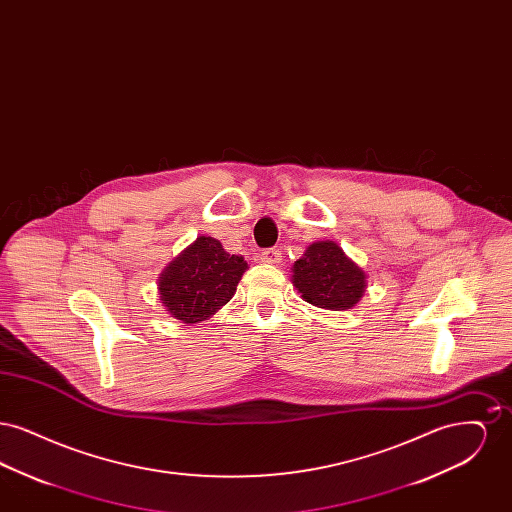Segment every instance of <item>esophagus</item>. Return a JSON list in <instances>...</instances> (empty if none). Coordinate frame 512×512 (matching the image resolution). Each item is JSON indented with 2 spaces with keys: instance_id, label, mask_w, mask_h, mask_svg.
Segmentation results:
<instances>
[{
  "instance_id": "1",
  "label": "esophagus",
  "mask_w": 512,
  "mask_h": 512,
  "mask_svg": "<svg viewBox=\"0 0 512 512\" xmlns=\"http://www.w3.org/2000/svg\"><path fill=\"white\" fill-rule=\"evenodd\" d=\"M280 251L278 249H263L261 251V261L263 263H270V265H274V263H280Z\"/></svg>"
}]
</instances>
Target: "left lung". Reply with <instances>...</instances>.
Listing matches in <instances>:
<instances>
[{
	"instance_id": "left-lung-1",
	"label": "left lung",
	"mask_w": 512,
	"mask_h": 512,
	"mask_svg": "<svg viewBox=\"0 0 512 512\" xmlns=\"http://www.w3.org/2000/svg\"><path fill=\"white\" fill-rule=\"evenodd\" d=\"M292 270L297 292L320 309H351L365 293V272L347 259L334 242L309 245Z\"/></svg>"
}]
</instances>
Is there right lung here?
I'll list each match as a JSON object with an SVG mask.
<instances>
[{"mask_svg": "<svg viewBox=\"0 0 512 512\" xmlns=\"http://www.w3.org/2000/svg\"><path fill=\"white\" fill-rule=\"evenodd\" d=\"M245 268L244 257L230 255L219 240L201 236L161 274V301L172 317L186 324L207 320L232 299Z\"/></svg>", "mask_w": 512, "mask_h": 512, "instance_id": "1", "label": "right lung"}]
</instances>
